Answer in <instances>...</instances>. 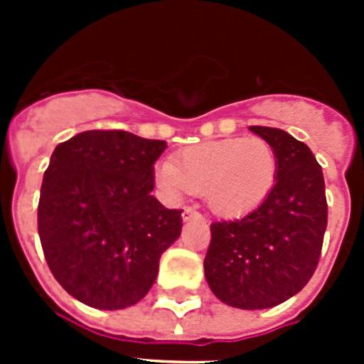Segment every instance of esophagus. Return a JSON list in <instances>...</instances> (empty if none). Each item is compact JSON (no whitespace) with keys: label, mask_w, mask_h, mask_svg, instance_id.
I'll return each instance as SVG.
<instances>
[{"label":"esophagus","mask_w":364,"mask_h":364,"mask_svg":"<svg viewBox=\"0 0 364 364\" xmlns=\"http://www.w3.org/2000/svg\"><path fill=\"white\" fill-rule=\"evenodd\" d=\"M182 218H184V220L188 222V220H193V218H202V215L198 213V211L191 210V208H186L184 213H182Z\"/></svg>","instance_id":"34e87169"}]
</instances>
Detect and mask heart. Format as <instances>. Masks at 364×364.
<instances>
[{"mask_svg":"<svg viewBox=\"0 0 364 364\" xmlns=\"http://www.w3.org/2000/svg\"><path fill=\"white\" fill-rule=\"evenodd\" d=\"M279 175V156L264 138H224L191 146L160 162L154 180L169 198L197 193L217 217L237 218L266 200Z\"/></svg>","mask_w":364,"mask_h":364,"instance_id":"heart-1","label":"heart"}]
</instances>
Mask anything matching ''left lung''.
Masks as SVG:
<instances>
[{
  "label": "left lung",
  "mask_w": 364,
  "mask_h": 364,
  "mask_svg": "<svg viewBox=\"0 0 364 364\" xmlns=\"http://www.w3.org/2000/svg\"><path fill=\"white\" fill-rule=\"evenodd\" d=\"M250 131L277 151V182L252 213L211 224L204 273L224 304L264 310L294 297L314 275L328 204L323 169L306 144L275 127L252 125Z\"/></svg>",
  "instance_id": "8db88e82"
}]
</instances>
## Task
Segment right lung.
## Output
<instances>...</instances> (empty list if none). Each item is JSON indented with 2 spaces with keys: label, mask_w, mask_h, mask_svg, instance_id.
<instances>
[{
  "label": "right lung",
  "mask_w": 364,
  "mask_h": 364,
  "mask_svg": "<svg viewBox=\"0 0 364 364\" xmlns=\"http://www.w3.org/2000/svg\"><path fill=\"white\" fill-rule=\"evenodd\" d=\"M167 144L127 131H85L58 144L43 173L38 233L63 290L87 306L142 301L180 237L182 210L151 195Z\"/></svg>",
  "instance_id": "1"
}]
</instances>
